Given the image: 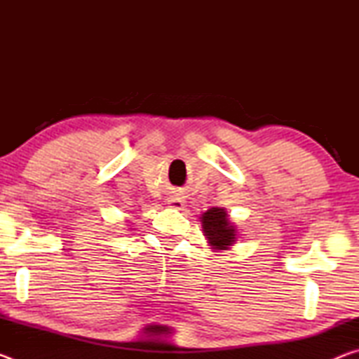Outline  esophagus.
Masks as SVG:
<instances>
[{
  "mask_svg": "<svg viewBox=\"0 0 359 359\" xmlns=\"http://www.w3.org/2000/svg\"><path fill=\"white\" fill-rule=\"evenodd\" d=\"M168 204H169V208H172V209H182V208H184V198H180V196H177V194H174V196L168 198Z\"/></svg>",
  "mask_w": 359,
  "mask_h": 359,
  "instance_id": "34e87169",
  "label": "esophagus"
}]
</instances>
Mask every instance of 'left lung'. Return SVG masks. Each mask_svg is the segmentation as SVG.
<instances>
[{
    "mask_svg": "<svg viewBox=\"0 0 359 359\" xmlns=\"http://www.w3.org/2000/svg\"><path fill=\"white\" fill-rule=\"evenodd\" d=\"M204 236L215 248H226L236 241V229L223 209L212 208L201 217Z\"/></svg>",
    "mask_w": 359,
    "mask_h": 359,
    "instance_id": "8db88e82",
    "label": "left lung"
}]
</instances>
